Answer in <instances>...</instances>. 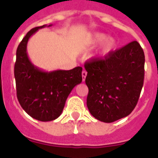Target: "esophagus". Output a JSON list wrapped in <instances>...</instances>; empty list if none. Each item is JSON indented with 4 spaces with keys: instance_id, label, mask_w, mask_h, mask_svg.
Wrapping results in <instances>:
<instances>
[{
    "instance_id": "1",
    "label": "esophagus",
    "mask_w": 158,
    "mask_h": 158,
    "mask_svg": "<svg viewBox=\"0 0 158 158\" xmlns=\"http://www.w3.org/2000/svg\"><path fill=\"white\" fill-rule=\"evenodd\" d=\"M86 76H87V72H86L85 70H83V72H82V79H83V81H85V80Z\"/></svg>"
}]
</instances>
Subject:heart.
<instances>
[{
	"mask_svg": "<svg viewBox=\"0 0 158 158\" xmlns=\"http://www.w3.org/2000/svg\"><path fill=\"white\" fill-rule=\"evenodd\" d=\"M102 43V50H101V56H106L113 52L116 48L117 40L113 37H108L107 35L104 33H95L93 34L90 38V44L93 45H100Z\"/></svg>",
	"mask_w": 158,
	"mask_h": 158,
	"instance_id": "obj_1",
	"label": "heart"
}]
</instances>
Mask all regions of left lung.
I'll return each instance as SVG.
<instances>
[{"instance_id": "obj_1", "label": "left lung", "mask_w": 158, "mask_h": 158, "mask_svg": "<svg viewBox=\"0 0 158 158\" xmlns=\"http://www.w3.org/2000/svg\"><path fill=\"white\" fill-rule=\"evenodd\" d=\"M145 55L137 41L103 58L86 62L87 107L94 118L113 123L132 113L144 82Z\"/></svg>"}]
</instances>
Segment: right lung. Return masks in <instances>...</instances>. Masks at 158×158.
Returning <instances> with one entry per match:
<instances>
[{"instance_id":"obj_1","label":"right lung","mask_w":158,"mask_h":158,"mask_svg":"<svg viewBox=\"0 0 158 158\" xmlns=\"http://www.w3.org/2000/svg\"><path fill=\"white\" fill-rule=\"evenodd\" d=\"M45 27L32 29L20 42L16 53L14 76L17 96L23 109L33 118L48 122L62 114L70 92L82 82V68L45 72L33 64L28 56L27 44L35 33Z\"/></svg>"}]
</instances>
